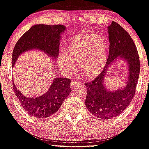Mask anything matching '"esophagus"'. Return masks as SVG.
<instances>
[{"label": "esophagus", "mask_w": 149, "mask_h": 149, "mask_svg": "<svg viewBox=\"0 0 149 149\" xmlns=\"http://www.w3.org/2000/svg\"><path fill=\"white\" fill-rule=\"evenodd\" d=\"M78 82H76V80H72V81H71V84H70L71 88H73H73L76 87V85H78Z\"/></svg>", "instance_id": "1"}]
</instances>
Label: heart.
I'll list each match as a JSON object with an SVG mask.
<instances>
[{
	"label": "heart",
	"instance_id": "1",
	"mask_svg": "<svg viewBox=\"0 0 149 149\" xmlns=\"http://www.w3.org/2000/svg\"><path fill=\"white\" fill-rule=\"evenodd\" d=\"M108 50V43L102 35H80L68 43L65 54L59 58V63L65 70L71 71L73 69V62H78L79 70L86 77H93L102 71Z\"/></svg>",
	"mask_w": 149,
	"mask_h": 149
}]
</instances>
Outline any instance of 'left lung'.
<instances>
[{
  "label": "left lung",
  "instance_id": "left-lung-1",
  "mask_svg": "<svg viewBox=\"0 0 149 149\" xmlns=\"http://www.w3.org/2000/svg\"><path fill=\"white\" fill-rule=\"evenodd\" d=\"M108 33L110 45L106 65L96 78L85 83L86 108L93 116L104 120L116 118L127 108L134 97L140 69L138 52L129 33L114 21L108 27ZM118 57L127 63L129 79L125 88L108 91L104 84V78L108 67Z\"/></svg>",
  "mask_w": 149,
  "mask_h": 149
}]
</instances>
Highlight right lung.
I'll list each match as a JSON object with an SVG mask.
<instances>
[{
	"label": "right lung",
	"instance_id": "1",
	"mask_svg": "<svg viewBox=\"0 0 149 149\" xmlns=\"http://www.w3.org/2000/svg\"><path fill=\"white\" fill-rule=\"evenodd\" d=\"M65 30L63 24H36L22 36L15 45L12 63L14 65L22 53L31 49H39L56 61L59 52L60 38ZM71 80L55 78L47 92L36 97H27L17 89L13 83L14 93L22 107L30 116L43 119L52 116L71 91Z\"/></svg>",
	"mask_w": 149,
	"mask_h": 149
}]
</instances>
